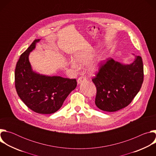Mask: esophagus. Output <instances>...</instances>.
I'll use <instances>...</instances> for the list:
<instances>
[{
  "label": "esophagus",
  "instance_id": "34e87169",
  "mask_svg": "<svg viewBox=\"0 0 156 156\" xmlns=\"http://www.w3.org/2000/svg\"><path fill=\"white\" fill-rule=\"evenodd\" d=\"M86 80V78L85 77V76H80L78 79V80H77V83H78V84H80L83 81H84V80Z\"/></svg>",
  "mask_w": 156,
  "mask_h": 156
}]
</instances>
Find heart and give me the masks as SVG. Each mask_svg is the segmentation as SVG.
<instances>
[{
  "label": "heart",
  "instance_id": "1",
  "mask_svg": "<svg viewBox=\"0 0 156 156\" xmlns=\"http://www.w3.org/2000/svg\"><path fill=\"white\" fill-rule=\"evenodd\" d=\"M92 55L90 54H79L76 55L75 56V61L72 60H70V64L72 65V67L75 69H78V65L76 63L77 62L79 65H83L87 63L90 60L91 58ZM102 60L101 57H99L97 61L91 63L90 65H89V69L92 72H94L96 71L99 67V64L101 62ZM77 62L76 63L75 62Z\"/></svg>",
  "mask_w": 156,
  "mask_h": 156
}]
</instances>
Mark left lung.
<instances>
[{"label": "left lung", "instance_id": "left-lung-1", "mask_svg": "<svg viewBox=\"0 0 156 156\" xmlns=\"http://www.w3.org/2000/svg\"><path fill=\"white\" fill-rule=\"evenodd\" d=\"M144 79L140 56L124 65L109 58L101 63L92 79L96 87V106L106 112H115L128 106L140 91Z\"/></svg>", "mask_w": 156, "mask_h": 156}]
</instances>
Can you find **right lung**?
Segmentation results:
<instances>
[{
    "label": "right lung",
    "mask_w": 156,
    "mask_h": 156,
    "mask_svg": "<svg viewBox=\"0 0 156 156\" xmlns=\"http://www.w3.org/2000/svg\"><path fill=\"white\" fill-rule=\"evenodd\" d=\"M39 41L35 39L20 55L15 71V84L18 96L29 108L38 114H50L62 107L77 82L76 79L48 76L32 70L28 57Z\"/></svg>",
    "instance_id": "obj_1"
}]
</instances>
